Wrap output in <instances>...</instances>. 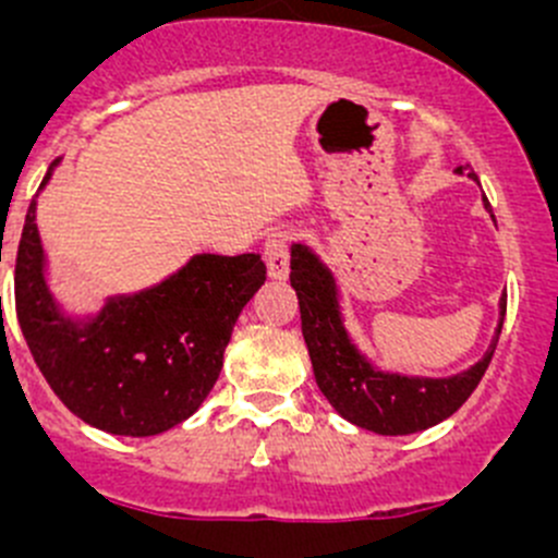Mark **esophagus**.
Here are the masks:
<instances>
[{"mask_svg": "<svg viewBox=\"0 0 558 558\" xmlns=\"http://www.w3.org/2000/svg\"><path fill=\"white\" fill-rule=\"evenodd\" d=\"M264 262H267V275L272 280L289 278V232H275L264 245Z\"/></svg>", "mask_w": 558, "mask_h": 558, "instance_id": "1", "label": "esophagus"}]
</instances>
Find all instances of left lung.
<instances>
[{"label":"left lung","instance_id":"left-lung-1","mask_svg":"<svg viewBox=\"0 0 558 558\" xmlns=\"http://www.w3.org/2000/svg\"><path fill=\"white\" fill-rule=\"evenodd\" d=\"M459 167L456 172H464ZM472 174V172H470ZM486 202V210L492 205ZM494 218V216H492ZM291 286L300 300L302 337L313 362L315 384L331 408L351 424L375 435H413L440 424L470 399L481 384L502 331L508 296L499 300V324L481 362L448 378L399 375L378 369L345 329L335 272L307 245H291Z\"/></svg>","mask_w":558,"mask_h":558}]
</instances>
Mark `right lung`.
<instances>
[{
    "mask_svg": "<svg viewBox=\"0 0 558 558\" xmlns=\"http://www.w3.org/2000/svg\"><path fill=\"white\" fill-rule=\"evenodd\" d=\"M264 280L258 253H196L161 283L72 315L48 286L35 196L15 258V311L39 373L77 418L110 435L154 437L205 402L234 324Z\"/></svg>",
    "mask_w": 558,
    "mask_h": 558,
    "instance_id": "1",
    "label": "right lung"
}]
</instances>
